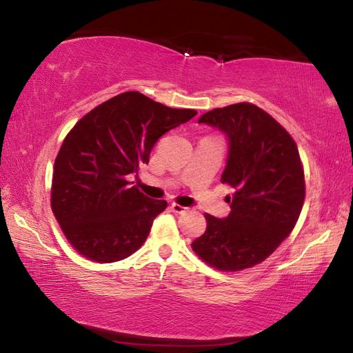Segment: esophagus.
Returning a JSON list of instances; mask_svg holds the SVG:
<instances>
[{"label": "esophagus", "instance_id": "34e87169", "mask_svg": "<svg viewBox=\"0 0 353 353\" xmlns=\"http://www.w3.org/2000/svg\"><path fill=\"white\" fill-rule=\"evenodd\" d=\"M170 209H172V212H175V214H185L188 208L181 206L178 203H172V205H170Z\"/></svg>", "mask_w": 353, "mask_h": 353}]
</instances>
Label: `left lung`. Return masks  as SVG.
Wrapping results in <instances>:
<instances>
[{
    "mask_svg": "<svg viewBox=\"0 0 353 353\" xmlns=\"http://www.w3.org/2000/svg\"><path fill=\"white\" fill-rule=\"evenodd\" d=\"M199 123L228 139L221 183L233 188V196H225L228 216L205 214L206 232L192 248L218 270L254 268L287 239L300 216L306 185L297 144L270 114L250 102L208 111Z\"/></svg>",
    "mask_w": 353,
    "mask_h": 353,
    "instance_id": "obj_1",
    "label": "left lung"
}]
</instances>
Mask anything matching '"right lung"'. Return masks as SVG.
I'll return each mask as SVG.
<instances>
[{
  "instance_id": "obj_1",
  "label": "right lung",
  "mask_w": 353,
  "mask_h": 353,
  "mask_svg": "<svg viewBox=\"0 0 353 353\" xmlns=\"http://www.w3.org/2000/svg\"><path fill=\"white\" fill-rule=\"evenodd\" d=\"M196 114L125 92L75 123L54 160L52 211L83 256L120 261L145 242L168 203L130 187L128 178L148 163L161 135Z\"/></svg>"
}]
</instances>
